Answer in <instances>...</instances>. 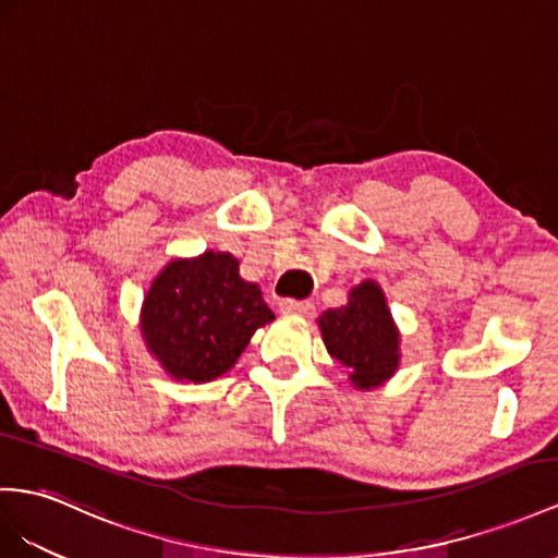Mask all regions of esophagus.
I'll return each mask as SVG.
<instances>
[{
    "label": "esophagus",
    "instance_id": "esophagus-1",
    "mask_svg": "<svg viewBox=\"0 0 558 558\" xmlns=\"http://www.w3.org/2000/svg\"><path fill=\"white\" fill-rule=\"evenodd\" d=\"M282 313H292V316H311L316 306L311 302H296V299H282L280 302Z\"/></svg>",
    "mask_w": 558,
    "mask_h": 558
}]
</instances>
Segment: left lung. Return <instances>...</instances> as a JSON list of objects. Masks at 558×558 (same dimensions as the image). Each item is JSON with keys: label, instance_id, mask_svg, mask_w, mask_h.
I'll return each instance as SVG.
<instances>
[{"label": "left lung", "instance_id": "obj_1", "mask_svg": "<svg viewBox=\"0 0 558 558\" xmlns=\"http://www.w3.org/2000/svg\"><path fill=\"white\" fill-rule=\"evenodd\" d=\"M318 327L327 353L349 369L355 389L369 391L393 377L401 363V335L375 280L353 288L347 306L325 311Z\"/></svg>", "mask_w": 558, "mask_h": 558}]
</instances>
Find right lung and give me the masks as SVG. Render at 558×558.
Masks as SVG:
<instances>
[{
    "instance_id": "right-lung-1",
    "label": "right lung",
    "mask_w": 558,
    "mask_h": 558,
    "mask_svg": "<svg viewBox=\"0 0 558 558\" xmlns=\"http://www.w3.org/2000/svg\"><path fill=\"white\" fill-rule=\"evenodd\" d=\"M228 252L169 262L141 308V332L155 361L179 381L205 384L231 369L252 335L274 320L256 282L240 278Z\"/></svg>"
}]
</instances>
